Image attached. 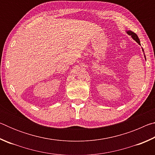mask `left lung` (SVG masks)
Listing matches in <instances>:
<instances>
[{
	"instance_id": "obj_1",
	"label": "left lung",
	"mask_w": 155,
	"mask_h": 155,
	"mask_svg": "<svg viewBox=\"0 0 155 155\" xmlns=\"http://www.w3.org/2000/svg\"><path fill=\"white\" fill-rule=\"evenodd\" d=\"M127 33L128 34V35L131 36V38H132L133 39V40H134L135 41H137V42L139 44H140V45H141V44H140V39H139L138 36L137 35V34L135 33L134 32H133V31H130V30H129V31H127ZM142 51H143V48H142ZM144 57H145V58H146L145 54H144Z\"/></svg>"
}]
</instances>
